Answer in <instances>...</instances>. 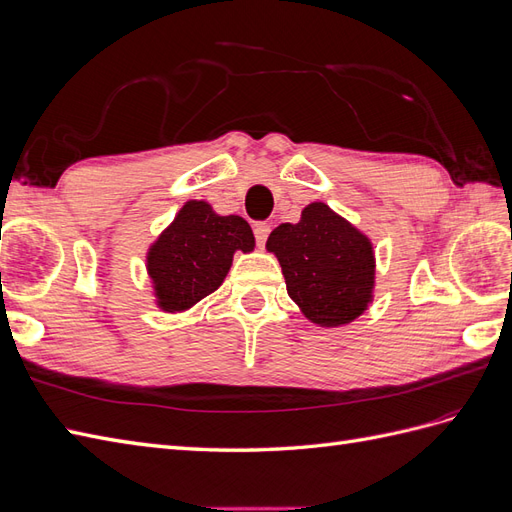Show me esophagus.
Returning a JSON list of instances; mask_svg holds the SVG:
<instances>
[{
	"mask_svg": "<svg viewBox=\"0 0 512 512\" xmlns=\"http://www.w3.org/2000/svg\"><path fill=\"white\" fill-rule=\"evenodd\" d=\"M269 232H271V226H269V224H265V222H258V224H254V237H256L258 247H265L267 237H269Z\"/></svg>",
	"mask_w": 512,
	"mask_h": 512,
	"instance_id": "1",
	"label": "esophagus"
}]
</instances>
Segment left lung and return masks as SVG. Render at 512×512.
Returning a JSON list of instances; mask_svg holds the SVG:
<instances>
[{"instance_id":"left-lung-1","label":"left lung","mask_w":512,"mask_h":512,"mask_svg":"<svg viewBox=\"0 0 512 512\" xmlns=\"http://www.w3.org/2000/svg\"><path fill=\"white\" fill-rule=\"evenodd\" d=\"M267 250L280 260L290 299L318 327H342L374 299V247L329 205H307L297 224L277 226Z\"/></svg>"}]
</instances>
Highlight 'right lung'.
Returning <instances> with one entry per match:
<instances>
[{"label":"right lung","instance_id":"add662e5","mask_svg":"<svg viewBox=\"0 0 512 512\" xmlns=\"http://www.w3.org/2000/svg\"><path fill=\"white\" fill-rule=\"evenodd\" d=\"M254 232L239 215H218L188 200L147 252V273L164 312H185L218 290L237 250H254Z\"/></svg>","mask_w":512,"mask_h":512}]
</instances>
